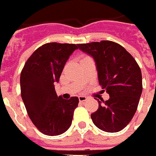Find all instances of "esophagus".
<instances>
[{
	"label": "esophagus",
	"mask_w": 156,
	"mask_h": 156,
	"mask_svg": "<svg viewBox=\"0 0 156 156\" xmlns=\"http://www.w3.org/2000/svg\"><path fill=\"white\" fill-rule=\"evenodd\" d=\"M87 100V96H84V95H80L79 96V101L80 102H84L86 100Z\"/></svg>",
	"instance_id": "esophagus-1"
}]
</instances>
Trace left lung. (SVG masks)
<instances>
[{"label": "left lung", "instance_id": "left-lung-1", "mask_svg": "<svg viewBox=\"0 0 156 156\" xmlns=\"http://www.w3.org/2000/svg\"><path fill=\"white\" fill-rule=\"evenodd\" d=\"M78 48L94 58L99 83L110 96L105 101L98 100L99 108L91 114L93 123L106 132L120 131L132 119L142 94V72L137 62L112 41L80 44Z\"/></svg>", "mask_w": 156, "mask_h": 156}]
</instances>
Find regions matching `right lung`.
Wrapping results in <instances>:
<instances>
[{
    "label": "right lung",
    "mask_w": 156,
    "mask_h": 156,
    "mask_svg": "<svg viewBox=\"0 0 156 156\" xmlns=\"http://www.w3.org/2000/svg\"><path fill=\"white\" fill-rule=\"evenodd\" d=\"M78 44L48 43L32 53L20 74V90L29 118L47 136H58L70 127L79 99L58 97L55 83L59 81L66 62Z\"/></svg>",
    "instance_id": "add662e5"
}]
</instances>
